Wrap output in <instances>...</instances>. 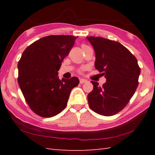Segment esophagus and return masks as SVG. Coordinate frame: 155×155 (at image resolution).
<instances>
[{
    "label": "esophagus",
    "instance_id": "obj_1",
    "mask_svg": "<svg viewBox=\"0 0 155 155\" xmlns=\"http://www.w3.org/2000/svg\"><path fill=\"white\" fill-rule=\"evenodd\" d=\"M87 81L86 79H84V78H80V83L83 84L84 83H87Z\"/></svg>",
    "mask_w": 155,
    "mask_h": 155
}]
</instances>
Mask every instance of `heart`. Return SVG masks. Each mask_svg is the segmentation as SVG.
Returning <instances> with one entry per match:
<instances>
[{
  "label": "heart",
  "instance_id": "1",
  "mask_svg": "<svg viewBox=\"0 0 155 155\" xmlns=\"http://www.w3.org/2000/svg\"><path fill=\"white\" fill-rule=\"evenodd\" d=\"M82 46H84V45H82Z\"/></svg>",
  "mask_w": 155,
  "mask_h": 155
}]
</instances>
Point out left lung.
Masks as SVG:
<instances>
[{
	"instance_id": "left-lung-1",
	"label": "left lung",
	"mask_w": 155,
	"mask_h": 155,
	"mask_svg": "<svg viewBox=\"0 0 155 155\" xmlns=\"http://www.w3.org/2000/svg\"><path fill=\"white\" fill-rule=\"evenodd\" d=\"M95 52L94 67L106 78L102 87L91 81L93 90L88 94L89 107L95 113L112 116L123 109L139 84L140 69L136 57L120 42L87 37Z\"/></svg>"
}]
</instances>
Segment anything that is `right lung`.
I'll use <instances>...</instances> for the list:
<instances>
[{"label":"right lung","instance_id":"add662e5","mask_svg":"<svg viewBox=\"0 0 155 155\" xmlns=\"http://www.w3.org/2000/svg\"><path fill=\"white\" fill-rule=\"evenodd\" d=\"M77 37L51 35L25 49L18 63V83L35 113L52 117L64 109L71 90L79 83L76 77L60 80L58 71Z\"/></svg>","mask_w":155,"mask_h":155}]
</instances>
